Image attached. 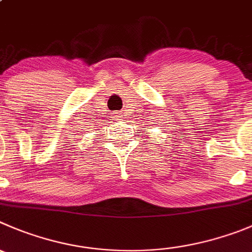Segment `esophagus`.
<instances>
[{"instance_id": "1", "label": "esophagus", "mask_w": 252, "mask_h": 252, "mask_svg": "<svg viewBox=\"0 0 252 252\" xmlns=\"http://www.w3.org/2000/svg\"><path fill=\"white\" fill-rule=\"evenodd\" d=\"M122 117V115H121V112H117L116 115H115V119H117V120H120Z\"/></svg>"}]
</instances>
